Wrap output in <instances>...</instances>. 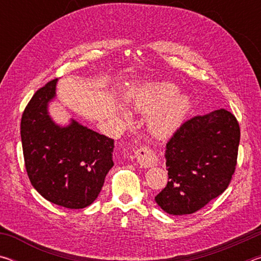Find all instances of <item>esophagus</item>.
Listing matches in <instances>:
<instances>
[{"label":"esophagus","mask_w":261,"mask_h":261,"mask_svg":"<svg viewBox=\"0 0 261 261\" xmlns=\"http://www.w3.org/2000/svg\"><path fill=\"white\" fill-rule=\"evenodd\" d=\"M135 158L138 165L145 168H149L153 166H156L159 162V159L156 154L154 153L153 149L149 148L146 145L144 146H140L137 151L135 152Z\"/></svg>","instance_id":"obj_1"}]
</instances>
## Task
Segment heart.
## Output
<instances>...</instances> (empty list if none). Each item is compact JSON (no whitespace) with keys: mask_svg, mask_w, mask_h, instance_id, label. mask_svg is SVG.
Returning <instances> with one entry per match:
<instances>
[{"mask_svg":"<svg viewBox=\"0 0 261 261\" xmlns=\"http://www.w3.org/2000/svg\"><path fill=\"white\" fill-rule=\"evenodd\" d=\"M175 90L168 83L153 84L145 87L134 102L137 112L149 113L148 129L159 138L173 136L183 124L190 109L189 96Z\"/></svg>","mask_w":261,"mask_h":261,"instance_id":"heart-1","label":"heart"}]
</instances>
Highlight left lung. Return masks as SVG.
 Listing matches in <instances>:
<instances>
[{"label": "left lung", "instance_id": "8db88e82", "mask_svg": "<svg viewBox=\"0 0 261 261\" xmlns=\"http://www.w3.org/2000/svg\"><path fill=\"white\" fill-rule=\"evenodd\" d=\"M240 138V124L226 109L184 122L167 143L169 180L156 204L168 214L185 215L219 197L235 173Z\"/></svg>", "mask_w": 261, "mask_h": 261}]
</instances>
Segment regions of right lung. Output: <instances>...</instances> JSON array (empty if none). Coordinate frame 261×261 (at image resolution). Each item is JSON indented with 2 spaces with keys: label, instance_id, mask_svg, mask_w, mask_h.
Returning <instances> with one entry per match:
<instances>
[{
  "label": "right lung",
  "instance_id": "obj_1",
  "mask_svg": "<svg viewBox=\"0 0 261 261\" xmlns=\"http://www.w3.org/2000/svg\"><path fill=\"white\" fill-rule=\"evenodd\" d=\"M57 79L35 92L21 116L24 161L33 188L53 204L71 210L90 206L114 166V139L71 120L53 121L48 105Z\"/></svg>",
  "mask_w": 261,
  "mask_h": 261
}]
</instances>
